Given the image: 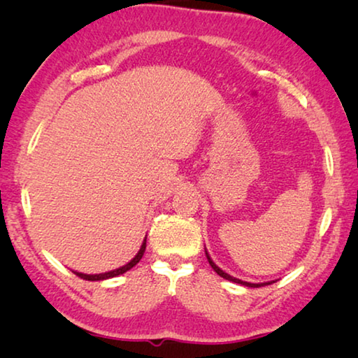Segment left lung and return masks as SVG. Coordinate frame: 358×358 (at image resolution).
<instances>
[{
  "instance_id": "8db88e82",
  "label": "left lung",
  "mask_w": 358,
  "mask_h": 358,
  "mask_svg": "<svg viewBox=\"0 0 358 358\" xmlns=\"http://www.w3.org/2000/svg\"><path fill=\"white\" fill-rule=\"evenodd\" d=\"M205 256H207V259H208V264L211 265V268H213L217 275L220 276H222L224 280H227V281H232V282H237V284H243V286H246V287H262V286H265V284H271V282H260V284H254V282H246V281H241V280H238V278H234V276H230V275H227L226 271H222L220 266H217L213 260H211V257H210V254L207 252V250H205Z\"/></svg>"
}]
</instances>
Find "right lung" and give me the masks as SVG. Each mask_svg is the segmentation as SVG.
Segmentation results:
<instances>
[{"mask_svg":"<svg viewBox=\"0 0 358 358\" xmlns=\"http://www.w3.org/2000/svg\"><path fill=\"white\" fill-rule=\"evenodd\" d=\"M145 248H147V238L143 240V243H142V246H141V250H138V252L136 254V257L132 259L131 262H128V264L123 265V266H120V268H117V270L107 271V273H99V275H85V273H78V271H74V273H76L78 278H82V280H87V281H101V280H108V278L123 275V273H126V271H128V270H131L132 266L138 264V260L142 259L143 252H145Z\"/></svg>","mask_w":358,"mask_h":358,"instance_id":"obj_1","label":"right lung"}]
</instances>
